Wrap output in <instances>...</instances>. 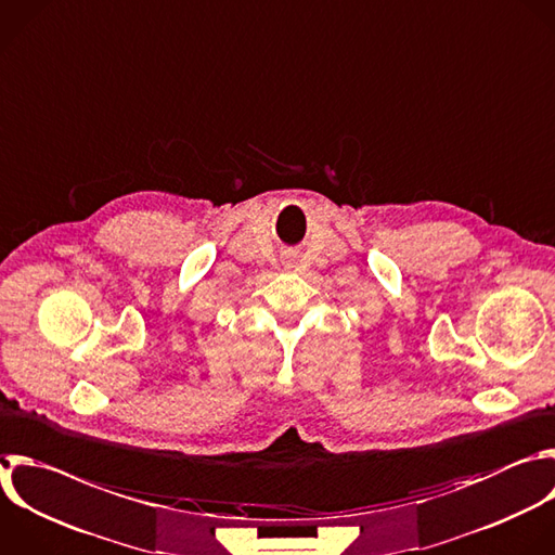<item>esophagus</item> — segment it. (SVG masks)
I'll list each match as a JSON object with an SVG mask.
<instances>
[{
	"label": "esophagus",
	"instance_id": "esophagus-1",
	"mask_svg": "<svg viewBox=\"0 0 555 555\" xmlns=\"http://www.w3.org/2000/svg\"><path fill=\"white\" fill-rule=\"evenodd\" d=\"M283 263H285V268H287V270H289V268H294V255L285 257V261H283Z\"/></svg>",
	"mask_w": 555,
	"mask_h": 555
}]
</instances>
